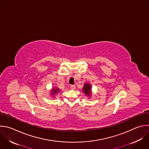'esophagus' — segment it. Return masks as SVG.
<instances>
[{
    "instance_id": "obj_1",
    "label": "esophagus",
    "mask_w": 149,
    "mask_h": 149,
    "mask_svg": "<svg viewBox=\"0 0 149 149\" xmlns=\"http://www.w3.org/2000/svg\"><path fill=\"white\" fill-rule=\"evenodd\" d=\"M71 89H72V90H74V89H75V88H76V87H75V85H71Z\"/></svg>"
}]
</instances>
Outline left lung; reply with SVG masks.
Listing matches in <instances>:
<instances>
[{
  "mask_svg": "<svg viewBox=\"0 0 149 149\" xmlns=\"http://www.w3.org/2000/svg\"><path fill=\"white\" fill-rule=\"evenodd\" d=\"M84 93H85V95L89 96L91 95V85L89 83H86L84 85V87L82 88Z\"/></svg>",
  "mask_w": 149,
  "mask_h": 149,
  "instance_id": "1",
  "label": "left lung"
}]
</instances>
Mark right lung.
I'll return each mask as SVG.
<instances>
[{
    "label": "right lung",
    "instance_id": "1",
    "mask_svg": "<svg viewBox=\"0 0 149 149\" xmlns=\"http://www.w3.org/2000/svg\"><path fill=\"white\" fill-rule=\"evenodd\" d=\"M59 92V89L58 88H53L52 91V95H54L55 94Z\"/></svg>",
    "mask_w": 149,
    "mask_h": 149
}]
</instances>
